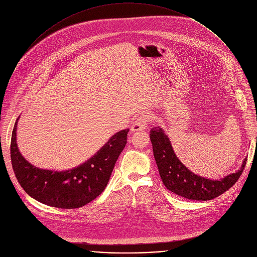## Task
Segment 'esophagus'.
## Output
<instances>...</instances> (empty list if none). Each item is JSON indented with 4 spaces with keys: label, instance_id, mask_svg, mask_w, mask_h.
Returning <instances> with one entry per match:
<instances>
[{
    "label": "esophagus",
    "instance_id": "34e87169",
    "mask_svg": "<svg viewBox=\"0 0 257 257\" xmlns=\"http://www.w3.org/2000/svg\"><path fill=\"white\" fill-rule=\"evenodd\" d=\"M151 122V118L148 117V116H142V117H139L137 118L132 126H131V131L133 132H136V131H141L143 129H145L146 127H148L149 123Z\"/></svg>",
    "mask_w": 257,
    "mask_h": 257
}]
</instances>
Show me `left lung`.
Here are the masks:
<instances>
[{"label": "left lung", "mask_w": 257, "mask_h": 257, "mask_svg": "<svg viewBox=\"0 0 257 257\" xmlns=\"http://www.w3.org/2000/svg\"><path fill=\"white\" fill-rule=\"evenodd\" d=\"M154 156L164 185L175 194L192 200H211L229 190L242 175L247 158L236 173L222 180L197 176L183 165L175 155L170 139L160 127L150 131Z\"/></svg>", "instance_id": "8db88e82"}]
</instances>
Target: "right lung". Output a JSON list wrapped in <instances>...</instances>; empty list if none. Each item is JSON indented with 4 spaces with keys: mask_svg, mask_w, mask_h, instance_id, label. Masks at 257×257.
Listing matches in <instances>:
<instances>
[{
    "mask_svg": "<svg viewBox=\"0 0 257 257\" xmlns=\"http://www.w3.org/2000/svg\"><path fill=\"white\" fill-rule=\"evenodd\" d=\"M15 123L11 138V162L24 191L38 201L59 208H77L95 199L106 187L115 164L125 149L129 129L119 131L87 162L57 172L32 166L20 154Z\"/></svg>",
    "mask_w": 257,
    "mask_h": 257,
    "instance_id": "obj_1",
    "label": "right lung"
}]
</instances>
